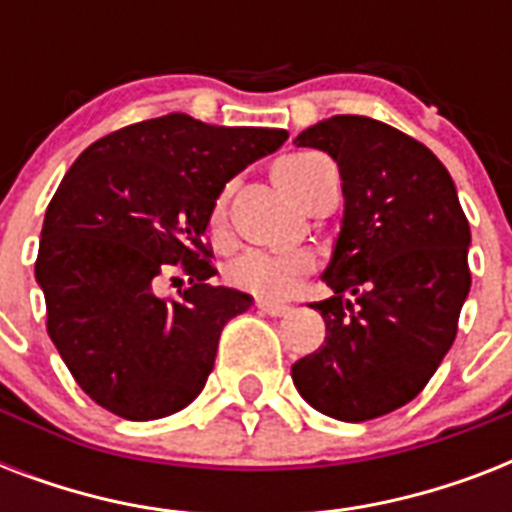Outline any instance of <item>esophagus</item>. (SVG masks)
Wrapping results in <instances>:
<instances>
[{
  "mask_svg": "<svg viewBox=\"0 0 512 512\" xmlns=\"http://www.w3.org/2000/svg\"><path fill=\"white\" fill-rule=\"evenodd\" d=\"M257 308L268 313V316H284V313H289V305L273 303V300H257Z\"/></svg>",
  "mask_w": 512,
  "mask_h": 512,
  "instance_id": "obj_1",
  "label": "esophagus"
}]
</instances>
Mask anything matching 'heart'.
<instances>
[{
    "mask_svg": "<svg viewBox=\"0 0 512 512\" xmlns=\"http://www.w3.org/2000/svg\"><path fill=\"white\" fill-rule=\"evenodd\" d=\"M329 162L319 154H289L273 164V180L287 196L305 207L319 188L321 172ZM207 233L215 247L228 244V193H220L209 209ZM313 268L308 255H268V252H244L225 268V279L233 287L260 297H287L297 281Z\"/></svg>",
    "mask_w": 512,
    "mask_h": 512,
    "instance_id": "heart-1",
    "label": "heart"
}]
</instances>
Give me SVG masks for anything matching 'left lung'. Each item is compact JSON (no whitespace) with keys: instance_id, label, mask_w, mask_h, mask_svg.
<instances>
[{"instance_id":"8db88e82","label":"left lung","mask_w":512,"mask_h":512,"mask_svg":"<svg viewBox=\"0 0 512 512\" xmlns=\"http://www.w3.org/2000/svg\"><path fill=\"white\" fill-rule=\"evenodd\" d=\"M340 167L342 212L321 279L335 292L319 350L292 364L300 396L364 422L409 404L444 361L470 292V225L452 175L425 148L369 116H332L295 138Z\"/></svg>"}]
</instances>
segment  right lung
<instances>
[{
  "label": "right lung",
  "mask_w": 512,
  "mask_h": 512,
  "mask_svg": "<svg viewBox=\"0 0 512 512\" xmlns=\"http://www.w3.org/2000/svg\"><path fill=\"white\" fill-rule=\"evenodd\" d=\"M287 138L167 114L95 140L71 164L44 212L34 273L47 335L95 404L146 422L199 396L220 332L252 305L239 289L207 284L209 209ZM175 272L192 287L162 298L158 284Z\"/></svg>",
  "instance_id": "obj_1"
}]
</instances>
